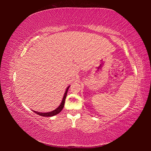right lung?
I'll return each instance as SVG.
<instances>
[{"mask_svg":"<svg viewBox=\"0 0 151 151\" xmlns=\"http://www.w3.org/2000/svg\"><path fill=\"white\" fill-rule=\"evenodd\" d=\"M69 87H70V86L67 88L66 91L65 92V93H64L63 97L62 99V102H61L60 105L56 109V110H53L52 111H50V112H47V113H42V112H38V111L33 110L34 112H35V113L37 114V115H41V116H43V117H52V116H54V115H56L57 114H58L62 110V109L63 108L64 104H65V99H66V96H67V91H68V89H69Z\"/></svg>","mask_w":151,"mask_h":151,"instance_id":"1","label":"right lung"}]
</instances>
